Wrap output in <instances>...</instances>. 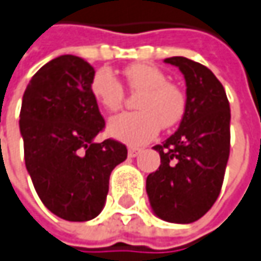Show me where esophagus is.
Returning <instances> with one entry per match:
<instances>
[{
	"instance_id": "obj_1",
	"label": "esophagus",
	"mask_w": 261,
	"mask_h": 261,
	"mask_svg": "<svg viewBox=\"0 0 261 261\" xmlns=\"http://www.w3.org/2000/svg\"><path fill=\"white\" fill-rule=\"evenodd\" d=\"M141 151H142L141 148H129V149H127V155L130 156V158H135Z\"/></svg>"
}]
</instances>
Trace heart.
<instances>
[{
  "instance_id": "1",
  "label": "heart",
  "mask_w": 261,
  "mask_h": 261,
  "mask_svg": "<svg viewBox=\"0 0 261 261\" xmlns=\"http://www.w3.org/2000/svg\"><path fill=\"white\" fill-rule=\"evenodd\" d=\"M123 74L130 90L141 91L135 103L139 112L112 117L107 123L109 135L130 145H141L154 139L161 126L168 129L181 120L186 112L185 93L167 83V75L160 68L134 64ZM90 91L107 112H116L123 101L122 84L107 68L98 69L93 75Z\"/></svg>"
}]
</instances>
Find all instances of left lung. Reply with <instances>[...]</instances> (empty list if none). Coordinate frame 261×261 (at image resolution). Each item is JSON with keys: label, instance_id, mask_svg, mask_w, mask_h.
<instances>
[{"label": "left lung", "instance_id": "8db88e82", "mask_svg": "<svg viewBox=\"0 0 261 261\" xmlns=\"http://www.w3.org/2000/svg\"><path fill=\"white\" fill-rule=\"evenodd\" d=\"M186 81V112L178 129L155 145L161 166L146 177L152 212L173 224H192L219 196L229 156L231 112L214 72L183 56L164 59Z\"/></svg>", "mask_w": 261, "mask_h": 261}]
</instances>
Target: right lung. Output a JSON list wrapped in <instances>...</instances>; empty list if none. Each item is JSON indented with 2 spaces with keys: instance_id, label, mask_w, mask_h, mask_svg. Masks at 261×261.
<instances>
[{
  "instance_id": "add662e5",
  "label": "right lung",
  "mask_w": 261,
  "mask_h": 261,
  "mask_svg": "<svg viewBox=\"0 0 261 261\" xmlns=\"http://www.w3.org/2000/svg\"><path fill=\"white\" fill-rule=\"evenodd\" d=\"M94 74L83 58L58 56L32 76L20 112L25 168L36 192L52 214L72 222L103 211L110 173L127 156L115 139L94 142L105 127L90 91Z\"/></svg>"
}]
</instances>
